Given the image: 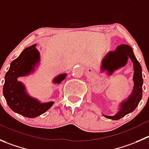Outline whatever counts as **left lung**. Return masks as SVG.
Listing matches in <instances>:
<instances>
[{
	"label": "left lung",
	"mask_w": 149,
	"mask_h": 149,
	"mask_svg": "<svg viewBox=\"0 0 149 149\" xmlns=\"http://www.w3.org/2000/svg\"><path fill=\"white\" fill-rule=\"evenodd\" d=\"M128 58L132 61L134 66V87L130 96L124 102L121 103L119 110L115 116H104L105 118L112 120H118L126 115L134 111L142 99L143 95V76L142 68L137 60L132 49L127 45H121L116 47L115 51H110L102 61V71L107 70L109 74H111L115 70L125 66Z\"/></svg>",
	"instance_id": "8db88e82"
}]
</instances>
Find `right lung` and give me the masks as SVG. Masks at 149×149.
I'll use <instances>...</instances> for the list:
<instances>
[{
	"label": "right lung",
	"instance_id": "1",
	"mask_svg": "<svg viewBox=\"0 0 149 149\" xmlns=\"http://www.w3.org/2000/svg\"><path fill=\"white\" fill-rule=\"evenodd\" d=\"M36 44L25 48L19 57L10 64L5 75L3 93L9 107L15 113L27 118H35L49 110L54 102L42 103L30 97L22 83L18 81L19 77L26 76L33 72L35 66L40 61V54L36 48ZM66 77L62 74L53 80V83H61Z\"/></svg>",
	"mask_w": 149,
	"mask_h": 149
}]
</instances>
